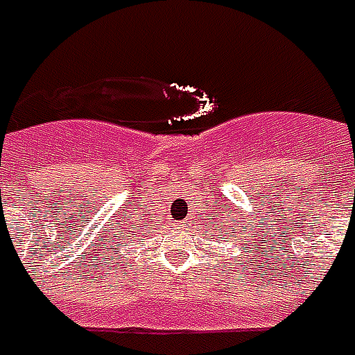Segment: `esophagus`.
Returning <instances> with one entry per match:
<instances>
[{
  "label": "esophagus",
  "instance_id": "1",
  "mask_svg": "<svg viewBox=\"0 0 355 355\" xmlns=\"http://www.w3.org/2000/svg\"><path fill=\"white\" fill-rule=\"evenodd\" d=\"M180 225H182V227H188V220H184V222H180Z\"/></svg>",
  "mask_w": 355,
  "mask_h": 355
}]
</instances>
